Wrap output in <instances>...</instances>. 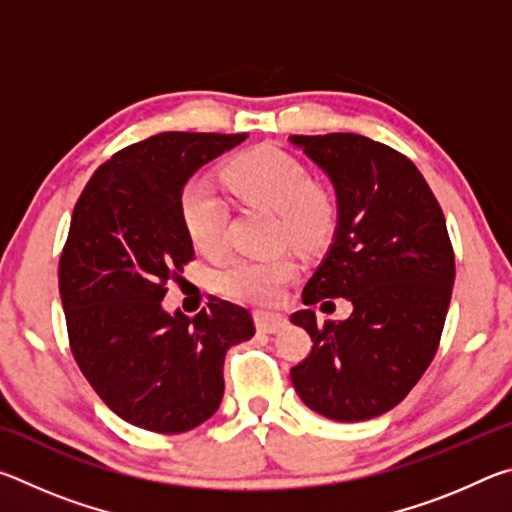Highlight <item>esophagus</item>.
Instances as JSON below:
<instances>
[{"label":"esophagus","mask_w":512,"mask_h":512,"mask_svg":"<svg viewBox=\"0 0 512 512\" xmlns=\"http://www.w3.org/2000/svg\"><path fill=\"white\" fill-rule=\"evenodd\" d=\"M255 325L259 332L275 334L282 327H287V316L275 314V311H255Z\"/></svg>","instance_id":"1"}]
</instances>
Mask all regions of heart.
I'll return each instance as SVG.
<instances>
[{"label": "heart", "instance_id": "heart-1", "mask_svg": "<svg viewBox=\"0 0 512 512\" xmlns=\"http://www.w3.org/2000/svg\"><path fill=\"white\" fill-rule=\"evenodd\" d=\"M223 180L239 201L264 207L277 216V235L300 250H316L332 235L336 221L334 198L327 189L311 183L307 169L289 153L253 149L232 160ZM180 216L192 244L198 250H214L221 244L225 205L205 183L185 185L180 196ZM296 273L289 255L235 257L214 271V287L235 300L275 302Z\"/></svg>", "mask_w": 512, "mask_h": 512}]
</instances>
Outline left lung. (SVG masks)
<instances>
[{"label":"left lung","instance_id":"left-lung-1","mask_svg":"<svg viewBox=\"0 0 512 512\" xmlns=\"http://www.w3.org/2000/svg\"><path fill=\"white\" fill-rule=\"evenodd\" d=\"M289 142L325 173L336 196L332 244L302 302H352L339 323L318 325L311 309L291 316L314 341L291 368L293 388L329 420L377 418L409 395L438 350L456 273L445 216L422 173L391 146L354 133Z\"/></svg>","mask_w":512,"mask_h":512}]
</instances>
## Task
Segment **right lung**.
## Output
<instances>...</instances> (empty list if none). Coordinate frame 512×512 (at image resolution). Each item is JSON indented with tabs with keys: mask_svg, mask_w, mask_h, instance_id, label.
<instances>
[{
	"mask_svg": "<svg viewBox=\"0 0 512 512\" xmlns=\"http://www.w3.org/2000/svg\"><path fill=\"white\" fill-rule=\"evenodd\" d=\"M160 133L94 171L74 207L58 284L69 345L85 379L121 420L183 433L223 400V361L253 339L250 311L216 300L194 318L162 305L194 257L180 196L203 164L246 140Z\"/></svg>",
	"mask_w": 512,
	"mask_h": 512,
	"instance_id": "obj_1",
	"label": "right lung"
}]
</instances>
